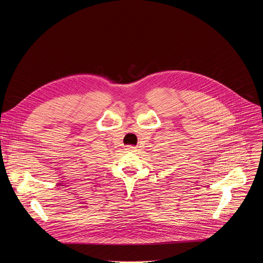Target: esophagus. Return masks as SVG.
Returning <instances> with one entry per match:
<instances>
[{"mask_svg": "<svg viewBox=\"0 0 263 263\" xmlns=\"http://www.w3.org/2000/svg\"><path fill=\"white\" fill-rule=\"evenodd\" d=\"M125 149L127 152H135L136 151V146L134 145H126Z\"/></svg>", "mask_w": 263, "mask_h": 263, "instance_id": "34e87169", "label": "esophagus"}]
</instances>
